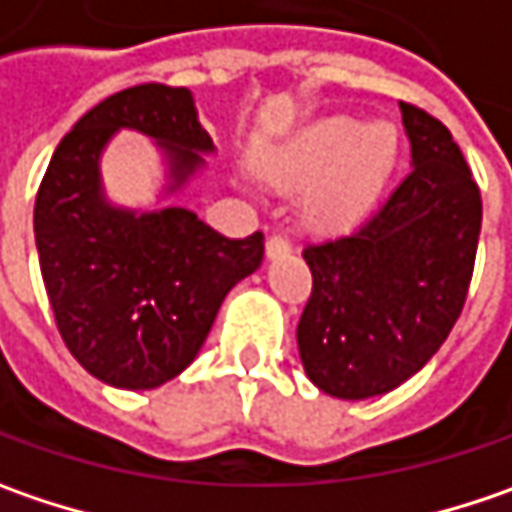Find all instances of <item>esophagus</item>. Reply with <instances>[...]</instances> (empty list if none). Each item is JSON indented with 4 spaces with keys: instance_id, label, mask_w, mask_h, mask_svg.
I'll return each instance as SVG.
<instances>
[{
    "instance_id": "1",
    "label": "esophagus",
    "mask_w": 512,
    "mask_h": 512,
    "mask_svg": "<svg viewBox=\"0 0 512 512\" xmlns=\"http://www.w3.org/2000/svg\"><path fill=\"white\" fill-rule=\"evenodd\" d=\"M289 249H292V240H289L286 234H272V237L266 240V255L269 257L286 255Z\"/></svg>"
}]
</instances>
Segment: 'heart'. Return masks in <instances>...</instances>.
<instances>
[{
    "label": "heart",
    "instance_id": "b5f03b06",
    "mask_svg": "<svg viewBox=\"0 0 512 512\" xmlns=\"http://www.w3.org/2000/svg\"><path fill=\"white\" fill-rule=\"evenodd\" d=\"M395 163V128L355 120H323L283 145L266 163L263 174L278 189H303L329 181L312 194L306 206L309 226L335 232L352 226L367 212Z\"/></svg>",
    "mask_w": 512,
    "mask_h": 512
}]
</instances>
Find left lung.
Masks as SVG:
<instances>
[{
  "label": "left lung",
  "mask_w": 512,
  "mask_h": 512,
  "mask_svg": "<svg viewBox=\"0 0 512 512\" xmlns=\"http://www.w3.org/2000/svg\"><path fill=\"white\" fill-rule=\"evenodd\" d=\"M410 174L352 234L309 243L312 295L298 323L309 381L361 401L412 378L447 341L464 309L481 191L450 128L401 102Z\"/></svg>",
  "instance_id": "8db88e82"
}]
</instances>
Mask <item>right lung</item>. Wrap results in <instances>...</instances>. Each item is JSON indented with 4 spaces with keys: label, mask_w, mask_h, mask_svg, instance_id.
I'll return each instance as SVG.
<instances>
[{
    "label": "right lung",
    "mask_w": 512,
    "mask_h": 512,
    "mask_svg": "<svg viewBox=\"0 0 512 512\" xmlns=\"http://www.w3.org/2000/svg\"><path fill=\"white\" fill-rule=\"evenodd\" d=\"M120 128L160 143L168 191L214 151L189 88L148 82L102 100L62 137L39 183L36 252L71 355L111 387L154 389L197 358L223 298L260 266L263 232L232 240L180 206H111L100 154Z\"/></svg>",
    "instance_id": "right-lung-1"
}]
</instances>
